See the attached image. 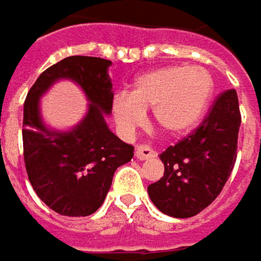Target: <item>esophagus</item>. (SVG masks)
<instances>
[{
	"label": "esophagus",
	"mask_w": 261,
	"mask_h": 261,
	"mask_svg": "<svg viewBox=\"0 0 261 261\" xmlns=\"http://www.w3.org/2000/svg\"><path fill=\"white\" fill-rule=\"evenodd\" d=\"M154 156H156V153H154V150H151L150 147L138 146L135 148V158L140 159V161L151 159V158H154Z\"/></svg>",
	"instance_id": "34e87169"
}]
</instances>
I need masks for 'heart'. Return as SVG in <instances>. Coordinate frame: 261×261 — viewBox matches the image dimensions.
Listing matches in <instances>:
<instances>
[{
  "instance_id": "obj_1",
  "label": "heart",
  "mask_w": 261,
  "mask_h": 261,
  "mask_svg": "<svg viewBox=\"0 0 261 261\" xmlns=\"http://www.w3.org/2000/svg\"><path fill=\"white\" fill-rule=\"evenodd\" d=\"M212 75L203 67L186 64L158 67L141 73L130 93H117L111 111L121 134H132L151 108L154 121L168 134L191 130L204 115L211 99Z\"/></svg>"
}]
</instances>
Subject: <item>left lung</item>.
Instances as JSON below:
<instances>
[{
	"instance_id": "left-lung-1",
	"label": "left lung",
	"mask_w": 261,
	"mask_h": 261,
	"mask_svg": "<svg viewBox=\"0 0 261 261\" xmlns=\"http://www.w3.org/2000/svg\"><path fill=\"white\" fill-rule=\"evenodd\" d=\"M241 111L236 90L218 96L209 115L189 137L159 154L165 171L147 192L173 218H191L219 195L236 162Z\"/></svg>"
}]
</instances>
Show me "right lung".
<instances>
[{
	"label": "right lung",
	"mask_w": 261,
	"mask_h": 261,
	"mask_svg": "<svg viewBox=\"0 0 261 261\" xmlns=\"http://www.w3.org/2000/svg\"><path fill=\"white\" fill-rule=\"evenodd\" d=\"M110 60L67 57L48 67L23 103V159L37 197L64 216H88L103 203L115 170L134 156V147L110 130L105 115L114 99ZM78 83L89 100L81 122L69 131L50 129L41 118L40 97L55 83Z\"/></svg>",
	"instance_id": "add662e5"
}]
</instances>
